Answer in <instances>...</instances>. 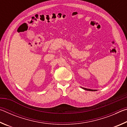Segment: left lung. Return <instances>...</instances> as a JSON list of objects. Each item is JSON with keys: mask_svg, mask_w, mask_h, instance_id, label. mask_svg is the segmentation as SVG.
<instances>
[{"mask_svg": "<svg viewBox=\"0 0 127 127\" xmlns=\"http://www.w3.org/2000/svg\"><path fill=\"white\" fill-rule=\"evenodd\" d=\"M82 88L83 89H84V90H87V91H97V90H91V89H86V88H83V87H82Z\"/></svg>", "mask_w": 127, "mask_h": 127, "instance_id": "1", "label": "left lung"}]
</instances>
